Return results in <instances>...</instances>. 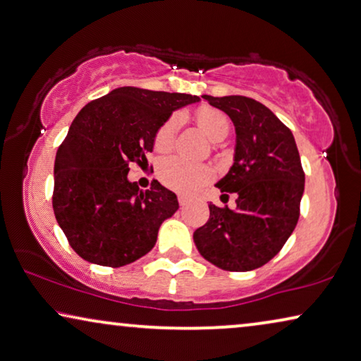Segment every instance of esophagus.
Segmentation results:
<instances>
[{
    "label": "esophagus",
    "instance_id": "obj_1",
    "mask_svg": "<svg viewBox=\"0 0 361 361\" xmlns=\"http://www.w3.org/2000/svg\"><path fill=\"white\" fill-rule=\"evenodd\" d=\"M177 200H179V205H180V207L187 205V198H185L184 195H179V197H177Z\"/></svg>",
    "mask_w": 361,
    "mask_h": 361
}]
</instances>
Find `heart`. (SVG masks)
Listing matches in <instances>:
<instances>
[{"label":"heart","instance_id":"1","mask_svg":"<svg viewBox=\"0 0 361 361\" xmlns=\"http://www.w3.org/2000/svg\"><path fill=\"white\" fill-rule=\"evenodd\" d=\"M197 125L210 137L212 142H223L231 132V122L218 109L202 107L195 114ZM180 118L171 116L154 135V149L169 151L174 146ZM158 179L169 189L180 193H193L212 179V169L205 164L192 163L179 156H169L159 161Z\"/></svg>","mask_w":361,"mask_h":361}]
</instances>
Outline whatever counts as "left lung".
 Returning a JSON list of instances; mask_svg holds the SVG:
<instances>
[{
    "mask_svg": "<svg viewBox=\"0 0 361 361\" xmlns=\"http://www.w3.org/2000/svg\"><path fill=\"white\" fill-rule=\"evenodd\" d=\"M228 114L236 128L231 169L216 187L236 193V210L210 203V218L195 229L198 252L216 267L249 271L274 259L291 236L305 192L291 130L264 104L244 96H203Z\"/></svg>",
    "mask_w": 361,
    "mask_h": 361,
    "instance_id": "obj_1",
    "label": "left lung"
}]
</instances>
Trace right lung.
I'll return each instance as SVG.
<instances>
[{"mask_svg": "<svg viewBox=\"0 0 361 361\" xmlns=\"http://www.w3.org/2000/svg\"><path fill=\"white\" fill-rule=\"evenodd\" d=\"M200 97L123 86L86 104L60 145L54 169L55 218L73 250L87 262L122 267L154 247L159 226L179 208L154 180L140 190L130 164L146 153L171 114Z\"/></svg>", "mask_w": 361, "mask_h": 361, "instance_id": "add662e5", "label": "right lung"}]
</instances>
